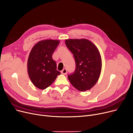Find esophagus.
<instances>
[{"label": "esophagus", "instance_id": "34e87169", "mask_svg": "<svg viewBox=\"0 0 133 133\" xmlns=\"http://www.w3.org/2000/svg\"><path fill=\"white\" fill-rule=\"evenodd\" d=\"M61 73L62 74H64V75H66L67 74V70L66 68H63V70L62 71H61Z\"/></svg>", "mask_w": 133, "mask_h": 133}]
</instances>
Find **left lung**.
Here are the masks:
<instances>
[{
  "mask_svg": "<svg viewBox=\"0 0 133 133\" xmlns=\"http://www.w3.org/2000/svg\"><path fill=\"white\" fill-rule=\"evenodd\" d=\"M67 47L73 53L76 70L68 78L74 87L80 91L90 90L96 84L102 70V58L99 50L89 40L67 39Z\"/></svg>",
  "mask_w": 133,
  "mask_h": 133,
  "instance_id": "left-lung-1",
  "label": "left lung"
}]
</instances>
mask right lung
I'll use <instances>...</instances> for the list:
<instances>
[{
    "label": "right lung",
    "instance_id": "right-lung-1",
    "mask_svg": "<svg viewBox=\"0 0 133 133\" xmlns=\"http://www.w3.org/2000/svg\"><path fill=\"white\" fill-rule=\"evenodd\" d=\"M59 40L45 39L34 45L27 62L28 73L31 82L39 89L44 90L54 82L60 72L52 58Z\"/></svg>",
    "mask_w": 133,
    "mask_h": 133
}]
</instances>
